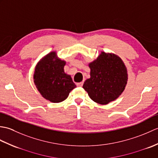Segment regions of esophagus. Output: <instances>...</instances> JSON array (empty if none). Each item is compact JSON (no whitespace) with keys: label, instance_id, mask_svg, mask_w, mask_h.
Segmentation results:
<instances>
[{"label":"esophagus","instance_id":"esophagus-1","mask_svg":"<svg viewBox=\"0 0 158 158\" xmlns=\"http://www.w3.org/2000/svg\"><path fill=\"white\" fill-rule=\"evenodd\" d=\"M83 82L82 81V82H80V83H77V85L78 87H81L83 85Z\"/></svg>","mask_w":158,"mask_h":158}]
</instances>
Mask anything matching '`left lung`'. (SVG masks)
I'll list each match as a JSON object with an SVG mask.
<instances>
[{"label":"left lung","mask_w":158,"mask_h":158,"mask_svg":"<svg viewBox=\"0 0 158 158\" xmlns=\"http://www.w3.org/2000/svg\"><path fill=\"white\" fill-rule=\"evenodd\" d=\"M88 66L90 78L85 80L83 88L93 101L107 105L122 94L127 84V71L118 56L102 52Z\"/></svg>","instance_id":"8db88e82"}]
</instances>
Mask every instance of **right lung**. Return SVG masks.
Masks as SVG:
<instances>
[{
    "label": "right lung",
    "instance_id": "add662e5",
    "mask_svg": "<svg viewBox=\"0 0 158 158\" xmlns=\"http://www.w3.org/2000/svg\"><path fill=\"white\" fill-rule=\"evenodd\" d=\"M65 64L56 52H51L35 66L33 79L36 88L43 98L53 103L64 101L77 87L70 75L65 73Z\"/></svg>",
    "mask_w": 158,
    "mask_h": 158
}]
</instances>
